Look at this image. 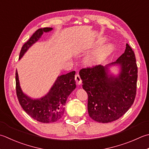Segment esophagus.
I'll use <instances>...</instances> for the list:
<instances>
[{
  "mask_svg": "<svg viewBox=\"0 0 149 149\" xmlns=\"http://www.w3.org/2000/svg\"><path fill=\"white\" fill-rule=\"evenodd\" d=\"M75 81H76L77 84H81V83H82V80H81L79 75L78 74H77L75 75Z\"/></svg>",
  "mask_w": 149,
  "mask_h": 149,
  "instance_id": "34e87169",
  "label": "esophagus"
}]
</instances>
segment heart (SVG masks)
Listing matches in <instances>:
<instances>
[{
    "mask_svg": "<svg viewBox=\"0 0 149 149\" xmlns=\"http://www.w3.org/2000/svg\"><path fill=\"white\" fill-rule=\"evenodd\" d=\"M112 48H113L112 44L107 43L106 45H104V46H102V47L99 49L97 53L95 54L94 56L97 57L98 55H107L109 54V52L112 51Z\"/></svg>",
    "mask_w": 149,
    "mask_h": 149,
    "instance_id": "1",
    "label": "heart"
}]
</instances>
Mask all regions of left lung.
Here are the masks:
<instances>
[{
	"mask_svg": "<svg viewBox=\"0 0 149 149\" xmlns=\"http://www.w3.org/2000/svg\"><path fill=\"white\" fill-rule=\"evenodd\" d=\"M136 61L134 52L127 44L125 52L115 62L81 70L83 88L88 97V114L93 120L103 123L116 121L132 106L138 79ZM115 64L121 67L118 77L108 74V67Z\"/></svg>",
	"mask_w": 149,
	"mask_h": 149,
	"instance_id": "obj_1",
	"label": "left lung"
}]
</instances>
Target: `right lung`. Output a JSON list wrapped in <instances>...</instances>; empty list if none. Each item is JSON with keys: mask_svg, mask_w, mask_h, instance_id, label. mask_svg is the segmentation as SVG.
Wrapping results in <instances>:
<instances>
[{"mask_svg": "<svg viewBox=\"0 0 149 149\" xmlns=\"http://www.w3.org/2000/svg\"><path fill=\"white\" fill-rule=\"evenodd\" d=\"M52 30V28L38 29L22 46L19 59H21L28 48L40 39L43 33ZM75 74V72L73 71L60 75L47 94L40 99L33 100L22 92L20 86L18 73L16 70V92L20 106L29 116L37 121L49 123L58 121L62 118L65 112L67 98L76 87Z\"/></svg>", "mask_w": 149, "mask_h": 149, "instance_id": "right-lung-1", "label": "right lung"}]
</instances>
